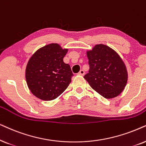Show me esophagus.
<instances>
[{"instance_id": "34e87169", "label": "esophagus", "mask_w": 146, "mask_h": 146, "mask_svg": "<svg viewBox=\"0 0 146 146\" xmlns=\"http://www.w3.org/2000/svg\"><path fill=\"white\" fill-rule=\"evenodd\" d=\"M84 74H85V71H83V70H80V71L78 73V75H84Z\"/></svg>"}]
</instances>
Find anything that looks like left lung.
I'll return each mask as SVG.
<instances>
[{
  "label": "left lung",
  "instance_id": "left-lung-1",
  "mask_svg": "<svg viewBox=\"0 0 146 146\" xmlns=\"http://www.w3.org/2000/svg\"><path fill=\"white\" fill-rule=\"evenodd\" d=\"M89 73L84 76L91 88L106 99L119 96L127 82L126 66L118 53L106 44L87 50Z\"/></svg>",
  "mask_w": 146,
  "mask_h": 146
}]
</instances>
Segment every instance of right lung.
Here are the masks:
<instances>
[{"instance_id": "add662e5", "label": "right lung", "mask_w": 146, "mask_h": 146, "mask_svg": "<svg viewBox=\"0 0 146 146\" xmlns=\"http://www.w3.org/2000/svg\"><path fill=\"white\" fill-rule=\"evenodd\" d=\"M67 51L51 43L38 48L29 59L25 78L29 90L37 98L53 100L69 86L73 74L69 64L63 62Z\"/></svg>"}]
</instances>
